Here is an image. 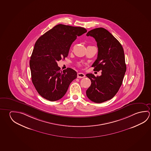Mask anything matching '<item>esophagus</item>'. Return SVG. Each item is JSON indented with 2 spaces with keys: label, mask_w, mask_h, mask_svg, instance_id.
Segmentation results:
<instances>
[{
  "label": "esophagus",
  "mask_w": 151,
  "mask_h": 151,
  "mask_svg": "<svg viewBox=\"0 0 151 151\" xmlns=\"http://www.w3.org/2000/svg\"><path fill=\"white\" fill-rule=\"evenodd\" d=\"M85 77V75L82 73H78L77 74V78H84Z\"/></svg>",
  "instance_id": "obj_1"
}]
</instances>
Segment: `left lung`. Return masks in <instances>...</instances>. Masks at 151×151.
I'll return each instance as SVG.
<instances>
[{"label":"left lung","instance_id":"8db88e82","mask_svg":"<svg viewBox=\"0 0 151 151\" xmlns=\"http://www.w3.org/2000/svg\"><path fill=\"white\" fill-rule=\"evenodd\" d=\"M96 41L98 55L93 67L101 70L100 76L86 75L91 81L86 95L91 101L101 103L111 99L121 86L126 66L123 48L113 35L104 28H97L87 33Z\"/></svg>","mask_w":151,"mask_h":151}]
</instances>
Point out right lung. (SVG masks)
<instances>
[{
	"instance_id": "add662e5",
	"label": "right lung",
	"mask_w": 151,
	"mask_h": 151,
	"mask_svg": "<svg viewBox=\"0 0 151 151\" xmlns=\"http://www.w3.org/2000/svg\"><path fill=\"white\" fill-rule=\"evenodd\" d=\"M87 32L81 27L58 24L37 40L30 57L32 81L41 96L50 101L62 99L77 73L70 68L60 70L57 61L67 57L77 36Z\"/></svg>"
}]
</instances>
